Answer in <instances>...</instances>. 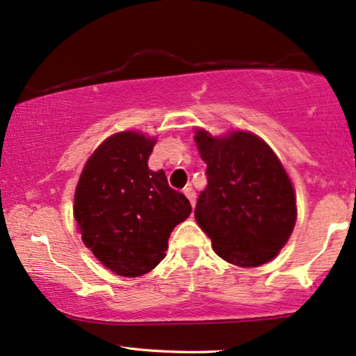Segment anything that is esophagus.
I'll use <instances>...</instances> for the list:
<instances>
[{
	"label": "esophagus",
	"mask_w": 356,
	"mask_h": 356,
	"mask_svg": "<svg viewBox=\"0 0 356 356\" xmlns=\"http://www.w3.org/2000/svg\"><path fill=\"white\" fill-rule=\"evenodd\" d=\"M184 193H186V197L191 200V205L195 207V191H193L192 187H186L184 188Z\"/></svg>",
	"instance_id": "obj_1"
}]
</instances>
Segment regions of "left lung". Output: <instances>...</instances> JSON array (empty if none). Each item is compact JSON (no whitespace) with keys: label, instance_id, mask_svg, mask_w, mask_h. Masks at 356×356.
I'll use <instances>...</instances> for the list:
<instances>
[{"label":"left lung","instance_id":"8db88e82","mask_svg":"<svg viewBox=\"0 0 356 356\" xmlns=\"http://www.w3.org/2000/svg\"><path fill=\"white\" fill-rule=\"evenodd\" d=\"M208 186L195 220L215 252L239 267H259L280 252L296 222V198L280 161L248 131L195 135Z\"/></svg>","mask_w":356,"mask_h":356}]
</instances>
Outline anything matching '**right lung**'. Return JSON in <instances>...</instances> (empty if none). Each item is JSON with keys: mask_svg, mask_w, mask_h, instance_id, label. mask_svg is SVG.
<instances>
[{"mask_svg": "<svg viewBox=\"0 0 356 356\" xmlns=\"http://www.w3.org/2000/svg\"><path fill=\"white\" fill-rule=\"evenodd\" d=\"M156 140L136 131L107 138L84 165L74 193L83 243L104 267L140 277L165 257L168 239L191 215V202L148 169Z\"/></svg>", "mask_w": 356, "mask_h": 356, "instance_id": "1", "label": "right lung"}]
</instances>
